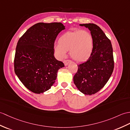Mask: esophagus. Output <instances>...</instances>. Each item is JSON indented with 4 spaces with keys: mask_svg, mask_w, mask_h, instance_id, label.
<instances>
[{
    "mask_svg": "<svg viewBox=\"0 0 130 130\" xmlns=\"http://www.w3.org/2000/svg\"><path fill=\"white\" fill-rule=\"evenodd\" d=\"M70 61H71V60H65L64 61V63L65 65L66 66Z\"/></svg>",
    "mask_w": 130,
    "mask_h": 130,
    "instance_id": "34e87169",
    "label": "esophagus"
}]
</instances>
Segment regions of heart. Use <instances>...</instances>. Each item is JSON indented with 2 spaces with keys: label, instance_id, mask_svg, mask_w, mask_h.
<instances>
[{
  "label": "heart",
  "instance_id": "1",
  "mask_svg": "<svg viewBox=\"0 0 130 130\" xmlns=\"http://www.w3.org/2000/svg\"><path fill=\"white\" fill-rule=\"evenodd\" d=\"M58 43L54 45V50L59 59L66 56V51L77 62H83L88 59L93 50V38L86 30H76L68 31L60 36Z\"/></svg>",
  "mask_w": 130,
  "mask_h": 130
}]
</instances>
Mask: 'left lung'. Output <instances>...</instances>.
Returning <instances> with one entry per match:
<instances>
[{
  "label": "left lung",
  "mask_w": 130,
  "mask_h": 130,
  "mask_svg": "<svg viewBox=\"0 0 130 130\" xmlns=\"http://www.w3.org/2000/svg\"><path fill=\"white\" fill-rule=\"evenodd\" d=\"M88 28L93 38V50L85 62L77 65L74 83L80 91L91 95L106 85L114 69L111 41L99 26L93 23L80 24Z\"/></svg>",
  "instance_id": "8db88e82"
}]
</instances>
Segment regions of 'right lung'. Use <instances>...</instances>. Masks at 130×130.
<instances>
[{"label": "right lung", "mask_w": 130, "mask_h": 130, "mask_svg": "<svg viewBox=\"0 0 130 130\" xmlns=\"http://www.w3.org/2000/svg\"><path fill=\"white\" fill-rule=\"evenodd\" d=\"M64 29L61 23H39L18 40L14 61L15 73L31 92L40 93L49 90L55 83L58 70L64 66L54 56L56 38Z\"/></svg>", "instance_id": "1"}]
</instances>
